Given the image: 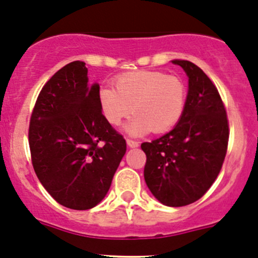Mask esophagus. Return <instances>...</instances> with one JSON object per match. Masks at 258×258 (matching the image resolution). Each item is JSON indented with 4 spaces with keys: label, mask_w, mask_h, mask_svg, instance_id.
Segmentation results:
<instances>
[{
    "label": "esophagus",
    "mask_w": 258,
    "mask_h": 258,
    "mask_svg": "<svg viewBox=\"0 0 258 258\" xmlns=\"http://www.w3.org/2000/svg\"><path fill=\"white\" fill-rule=\"evenodd\" d=\"M127 145L130 146V147H132V148H135V147H137V146H139L140 144H139V141H135V140H131V139H127Z\"/></svg>",
    "instance_id": "34e87169"
}]
</instances>
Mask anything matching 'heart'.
<instances>
[{
	"label": "heart",
	"instance_id": "heart-1",
	"mask_svg": "<svg viewBox=\"0 0 258 258\" xmlns=\"http://www.w3.org/2000/svg\"><path fill=\"white\" fill-rule=\"evenodd\" d=\"M112 86L100 90V105L105 118L119 126L132 111L127 131L142 135L161 134L175 126L186 105V86L176 76L160 71H135L121 75Z\"/></svg>",
	"mask_w": 258,
	"mask_h": 258
}]
</instances>
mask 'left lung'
Here are the masks:
<instances>
[{
	"instance_id": "8db88e82",
	"label": "left lung",
	"mask_w": 258,
	"mask_h": 258,
	"mask_svg": "<svg viewBox=\"0 0 258 258\" xmlns=\"http://www.w3.org/2000/svg\"><path fill=\"white\" fill-rule=\"evenodd\" d=\"M188 76V93L178 123L168 134L144 142L145 181L166 206L194 204L217 178L227 152L228 119L217 88L195 63L175 59Z\"/></svg>"
}]
</instances>
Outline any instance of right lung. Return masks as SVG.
I'll return each instance as SVG.
<instances>
[{"label": "right lung", "instance_id": "1", "mask_svg": "<svg viewBox=\"0 0 258 258\" xmlns=\"http://www.w3.org/2000/svg\"><path fill=\"white\" fill-rule=\"evenodd\" d=\"M85 62L66 64L41 90L28 128L33 170L64 207L90 210L108 192L126 140L102 114Z\"/></svg>", "mask_w": 258, "mask_h": 258}]
</instances>
